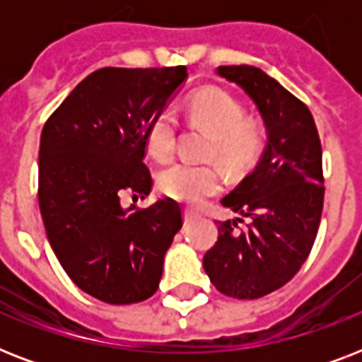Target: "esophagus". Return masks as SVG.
Segmentation results:
<instances>
[{
  "instance_id": "obj_1",
  "label": "esophagus",
  "mask_w": 362,
  "mask_h": 362,
  "mask_svg": "<svg viewBox=\"0 0 362 362\" xmlns=\"http://www.w3.org/2000/svg\"><path fill=\"white\" fill-rule=\"evenodd\" d=\"M197 212H195V210L193 209H186L184 210V220H186V223H189V221H193L195 220V218H197Z\"/></svg>"
}]
</instances>
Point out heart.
Returning a JSON list of instances; mask_svg holds the SVG:
<instances>
[{"mask_svg": "<svg viewBox=\"0 0 362 362\" xmlns=\"http://www.w3.org/2000/svg\"><path fill=\"white\" fill-rule=\"evenodd\" d=\"M187 118L212 133L209 156L218 158L233 173H242L257 163L267 146L263 124L247 118L240 99L223 88H203L187 99ZM176 118L170 109L153 115L144 133L148 152L163 161L175 152ZM223 173L216 163L192 165L178 161L158 175L159 189L176 201L197 204L220 192Z\"/></svg>", "mask_w": 362, "mask_h": 362, "instance_id": "b5f03b06", "label": "heart"}]
</instances>
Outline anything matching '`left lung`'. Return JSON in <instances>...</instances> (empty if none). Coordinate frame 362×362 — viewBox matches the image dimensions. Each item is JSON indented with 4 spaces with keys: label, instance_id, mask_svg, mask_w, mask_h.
I'll return each mask as SVG.
<instances>
[{
    "label": "left lung",
    "instance_id": "1",
    "mask_svg": "<svg viewBox=\"0 0 362 362\" xmlns=\"http://www.w3.org/2000/svg\"><path fill=\"white\" fill-rule=\"evenodd\" d=\"M216 73L253 99L269 141L255 169L221 199L240 216L218 221L203 267L218 291L253 300L286 286L312 252L325 197L321 141L308 107L272 76L252 65Z\"/></svg>",
    "mask_w": 362,
    "mask_h": 362
}]
</instances>
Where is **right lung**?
Masks as SVG:
<instances>
[{
    "mask_svg": "<svg viewBox=\"0 0 362 362\" xmlns=\"http://www.w3.org/2000/svg\"><path fill=\"white\" fill-rule=\"evenodd\" d=\"M184 65L103 67L54 110L39 146V209L56 257L82 291L109 304H133L158 291L163 257L182 227V206L146 197L152 175L144 133L176 88Z\"/></svg>",
    "mask_w": 362,
    "mask_h": 362,
    "instance_id": "obj_1",
    "label": "right lung"
}]
</instances>
